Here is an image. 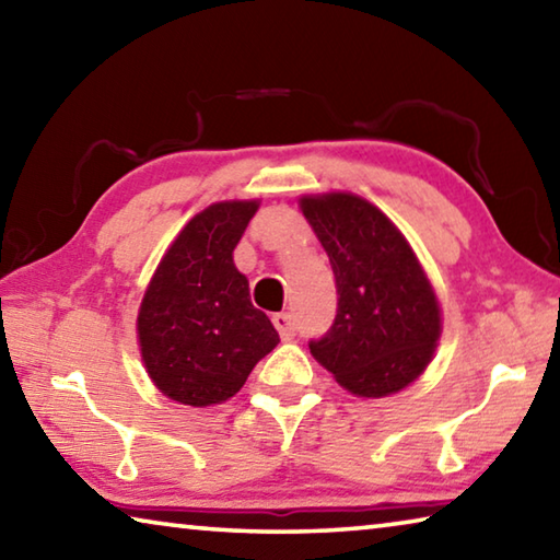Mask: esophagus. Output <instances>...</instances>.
<instances>
[{
	"instance_id": "esophagus-1",
	"label": "esophagus",
	"mask_w": 560,
	"mask_h": 560,
	"mask_svg": "<svg viewBox=\"0 0 560 560\" xmlns=\"http://www.w3.org/2000/svg\"><path fill=\"white\" fill-rule=\"evenodd\" d=\"M271 320H273V326H277L281 338L296 336V324H293V316L291 314H273Z\"/></svg>"
}]
</instances>
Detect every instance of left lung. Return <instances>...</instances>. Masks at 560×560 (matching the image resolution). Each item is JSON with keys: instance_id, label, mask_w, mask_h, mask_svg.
Returning <instances> with one entry per match:
<instances>
[{"instance_id": "8db88e82", "label": "left lung", "mask_w": 560, "mask_h": 560, "mask_svg": "<svg viewBox=\"0 0 560 560\" xmlns=\"http://www.w3.org/2000/svg\"><path fill=\"white\" fill-rule=\"evenodd\" d=\"M336 277L334 326L308 348L348 393L385 397L424 373L442 334L440 303L402 232L363 197H301Z\"/></svg>"}]
</instances>
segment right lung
Returning <instances> with one entry per match:
<instances>
[{
  "instance_id": "add662e5",
  "label": "right lung",
  "mask_w": 560,
  "mask_h": 560,
  "mask_svg": "<svg viewBox=\"0 0 560 560\" xmlns=\"http://www.w3.org/2000/svg\"><path fill=\"white\" fill-rule=\"evenodd\" d=\"M257 210L259 200H232L195 214L148 283L138 314L140 353L170 400L192 407L230 400L279 343L232 259Z\"/></svg>"
}]
</instances>
